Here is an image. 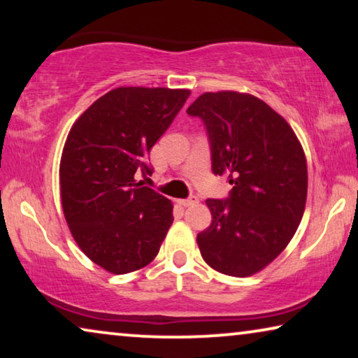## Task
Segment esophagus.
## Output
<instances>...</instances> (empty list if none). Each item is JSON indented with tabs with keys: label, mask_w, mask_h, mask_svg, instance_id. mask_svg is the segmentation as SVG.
Returning <instances> with one entry per match:
<instances>
[{
	"label": "esophagus",
	"mask_w": 358,
	"mask_h": 358,
	"mask_svg": "<svg viewBox=\"0 0 358 358\" xmlns=\"http://www.w3.org/2000/svg\"><path fill=\"white\" fill-rule=\"evenodd\" d=\"M199 202V199L195 197V195H190L189 199H180L178 200V203L180 205V207H192V205H195Z\"/></svg>",
	"instance_id": "esophagus-1"
}]
</instances>
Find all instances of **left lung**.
Listing matches in <instances>:
<instances>
[{
    "mask_svg": "<svg viewBox=\"0 0 358 358\" xmlns=\"http://www.w3.org/2000/svg\"><path fill=\"white\" fill-rule=\"evenodd\" d=\"M187 114L207 129L213 174L233 185L227 200H207L212 224L197 234L200 254L224 275L249 277L287 248L301 222L305 151L288 122L246 92H203Z\"/></svg>",
    "mask_w": 358,
    "mask_h": 358,
    "instance_id": "left-lung-1",
    "label": "left lung"
}]
</instances>
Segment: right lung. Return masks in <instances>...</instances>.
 <instances>
[{
	"instance_id": "1",
	"label": "right lung",
	"mask_w": 358,
	"mask_h": 358,
	"mask_svg": "<svg viewBox=\"0 0 358 358\" xmlns=\"http://www.w3.org/2000/svg\"><path fill=\"white\" fill-rule=\"evenodd\" d=\"M189 90L117 87L73 124L60 161L62 207L78 246L112 273L148 266L173 224V203L146 187L150 150Z\"/></svg>"
}]
</instances>
